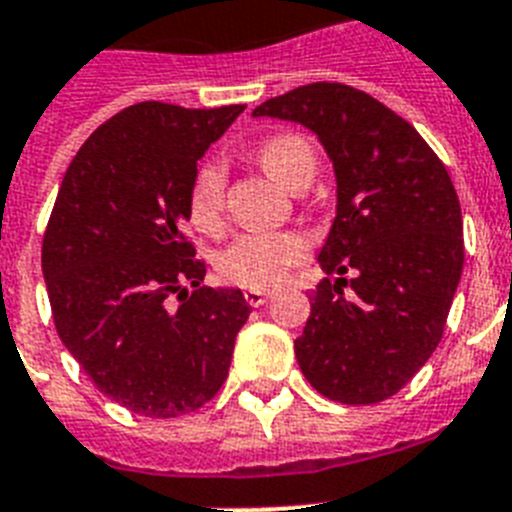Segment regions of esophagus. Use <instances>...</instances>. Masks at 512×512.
<instances>
[{"label":"esophagus","mask_w":512,"mask_h":512,"mask_svg":"<svg viewBox=\"0 0 512 512\" xmlns=\"http://www.w3.org/2000/svg\"><path fill=\"white\" fill-rule=\"evenodd\" d=\"M244 299H247L249 307H263L270 299V289H247L244 291Z\"/></svg>","instance_id":"1"}]
</instances>
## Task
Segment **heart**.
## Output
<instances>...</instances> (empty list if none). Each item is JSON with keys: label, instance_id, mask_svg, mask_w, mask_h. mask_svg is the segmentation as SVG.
I'll list each match as a JSON object with an SVG mask.
<instances>
[{"label": "heart", "instance_id": "obj_1", "mask_svg": "<svg viewBox=\"0 0 512 512\" xmlns=\"http://www.w3.org/2000/svg\"><path fill=\"white\" fill-rule=\"evenodd\" d=\"M257 163L268 171L276 182L289 190L307 187L315 174V148L304 135L278 132L265 137L255 148ZM223 171L218 163H203L195 171L187 192V216L197 231L216 234L223 226ZM309 244L299 231H252L236 236L216 260L223 281L242 286V289H270L276 286L294 265L304 263Z\"/></svg>", "mask_w": 512, "mask_h": 512}]
</instances>
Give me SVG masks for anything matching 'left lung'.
<instances>
[{"label": "left lung", "mask_w": 512, "mask_h": 512, "mask_svg": "<svg viewBox=\"0 0 512 512\" xmlns=\"http://www.w3.org/2000/svg\"><path fill=\"white\" fill-rule=\"evenodd\" d=\"M252 117L309 127L336 169L320 268L338 281L312 294L294 341L299 367L330 401H385L437 349L461 281L463 218L448 169L406 119L351 85H302Z\"/></svg>", "instance_id": "obj_1"}]
</instances>
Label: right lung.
Instances as JSON below:
<instances>
[{
    "instance_id": "right-lung-1",
    "label": "right lung",
    "mask_w": 512,
    "mask_h": 512,
    "mask_svg": "<svg viewBox=\"0 0 512 512\" xmlns=\"http://www.w3.org/2000/svg\"><path fill=\"white\" fill-rule=\"evenodd\" d=\"M244 111L143 101L77 150L46 223L54 325L103 395L150 419L208 403L249 317L239 289L203 286L182 231L197 161Z\"/></svg>"
}]
</instances>
